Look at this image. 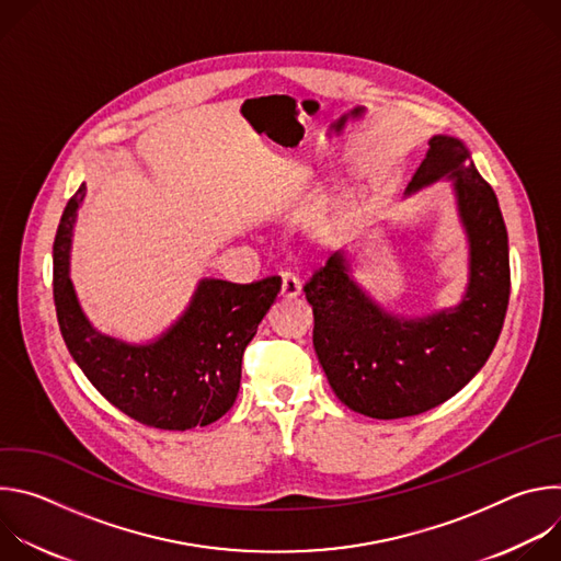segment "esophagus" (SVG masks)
I'll return each instance as SVG.
<instances>
[{
    "label": "esophagus",
    "instance_id": "34e87169",
    "mask_svg": "<svg viewBox=\"0 0 561 561\" xmlns=\"http://www.w3.org/2000/svg\"><path fill=\"white\" fill-rule=\"evenodd\" d=\"M299 295H301V282L295 275L284 273L282 275V297L284 299H295Z\"/></svg>",
    "mask_w": 561,
    "mask_h": 561
}]
</instances>
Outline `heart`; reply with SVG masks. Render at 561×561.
Instances as JSON below:
<instances>
[{
  "mask_svg": "<svg viewBox=\"0 0 561 561\" xmlns=\"http://www.w3.org/2000/svg\"><path fill=\"white\" fill-rule=\"evenodd\" d=\"M282 210H284V206H275V208L268 213V217H279Z\"/></svg>",
  "mask_w": 561,
  "mask_h": 561,
  "instance_id": "obj_1",
  "label": "heart"
}]
</instances>
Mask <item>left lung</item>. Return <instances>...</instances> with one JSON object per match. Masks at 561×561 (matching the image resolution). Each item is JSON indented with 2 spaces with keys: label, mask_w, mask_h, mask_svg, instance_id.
<instances>
[{
  "label": "left lung",
  "mask_w": 561,
  "mask_h": 561,
  "mask_svg": "<svg viewBox=\"0 0 561 561\" xmlns=\"http://www.w3.org/2000/svg\"><path fill=\"white\" fill-rule=\"evenodd\" d=\"M448 182L466 237V286L457 304L399 314L355 277V239L304 286L312 344L331 388L351 411L411 417L439 407L482 368L502 333L511 295L508 232L493 188L466 144L433 135L404 197Z\"/></svg>",
  "instance_id": "1"
}]
</instances>
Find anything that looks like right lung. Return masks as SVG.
<instances>
[{
	"label": "right lung",
	"instance_id": "right-lung-1",
	"mask_svg": "<svg viewBox=\"0 0 561 561\" xmlns=\"http://www.w3.org/2000/svg\"><path fill=\"white\" fill-rule=\"evenodd\" d=\"M87 184L64 208L53 247V295L68 353L108 402L162 431L208 426L230 411L242 355L282 288L279 277L230 284L202 277L175 322L146 342L93 327L70 279V247Z\"/></svg>",
	"mask_w": 561,
	"mask_h": 561
}]
</instances>
